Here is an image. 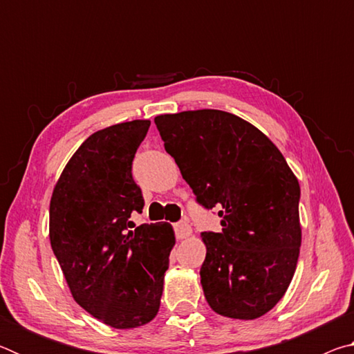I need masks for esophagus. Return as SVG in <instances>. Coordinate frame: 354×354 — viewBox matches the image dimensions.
Wrapping results in <instances>:
<instances>
[{
	"mask_svg": "<svg viewBox=\"0 0 354 354\" xmlns=\"http://www.w3.org/2000/svg\"><path fill=\"white\" fill-rule=\"evenodd\" d=\"M175 234H176V239H179V241H183V239H187L192 234V227H190L187 221H178V223L175 225Z\"/></svg>",
	"mask_w": 354,
	"mask_h": 354,
	"instance_id": "34e87169",
	"label": "esophagus"
}]
</instances>
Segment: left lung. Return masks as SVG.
Returning a JSON list of instances; mask_svg holds the SVG:
<instances>
[{
    "label": "left lung",
    "mask_w": 354,
    "mask_h": 354,
    "mask_svg": "<svg viewBox=\"0 0 354 354\" xmlns=\"http://www.w3.org/2000/svg\"><path fill=\"white\" fill-rule=\"evenodd\" d=\"M154 123L196 201L221 217L220 232H201L200 277L209 306L239 320L267 314L284 297L298 262L297 176L274 143L234 113L184 111Z\"/></svg>",
    "instance_id": "obj_1"
}]
</instances>
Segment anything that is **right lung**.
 Returning a JSON list of instances; mask_svg holds the SVG:
<instances>
[{"label": "right lung", "instance_id": "obj_1", "mask_svg": "<svg viewBox=\"0 0 354 354\" xmlns=\"http://www.w3.org/2000/svg\"><path fill=\"white\" fill-rule=\"evenodd\" d=\"M149 120L93 133L71 156L50 203V242L75 301L117 329L147 325L158 314L175 247L170 223L133 230L143 196L133 159Z\"/></svg>", "mask_w": 354, "mask_h": 354}]
</instances>
